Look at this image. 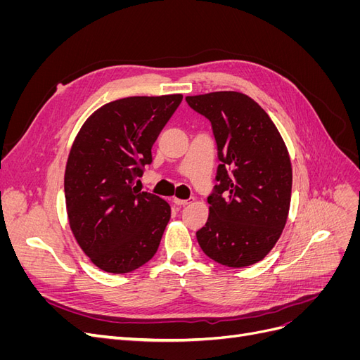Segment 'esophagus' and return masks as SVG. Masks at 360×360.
I'll use <instances>...</instances> for the list:
<instances>
[{
    "instance_id": "34e87169",
    "label": "esophagus",
    "mask_w": 360,
    "mask_h": 360,
    "mask_svg": "<svg viewBox=\"0 0 360 360\" xmlns=\"http://www.w3.org/2000/svg\"><path fill=\"white\" fill-rule=\"evenodd\" d=\"M172 201H174V204H177V205H188L189 202H192V201H193V198H191V200H180V198H172Z\"/></svg>"
}]
</instances>
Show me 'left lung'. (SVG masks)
Here are the masks:
<instances>
[{
  "mask_svg": "<svg viewBox=\"0 0 360 360\" xmlns=\"http://www.w3.org/2000/svg\"><path fill=\"white\" fill-rule=\"evenodd\" d=\"M186 102L209 118L221 160L198 243L222 266L255 264L276 245L290 210L292 171L284 139L243 93L188 96Z\"/></svg>",
  "mask_w": 360,
  "mask_h": 360,
  "instance_id": "obj_1",
  "label": "left lung"
}]
</instances>
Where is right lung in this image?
Listing matches in <instances>:
<instances>
[{"label":"right lung","mask_w":360,"mask_h":360,"mask_svg":"<svg viewBox=\"0 0 360 360\" xmlns=\"http://www.w3.org/2000/svg\"><path fill=\"white\" fill-rule=\"evenodd\" d=\"M181 94L110 102L82 124L70 148L64 195L76 242L108 274H129L153 258L171 217L169 204L135 181Z\"/></svg>","instance_id":"right-lung-1"}]
</instances>
